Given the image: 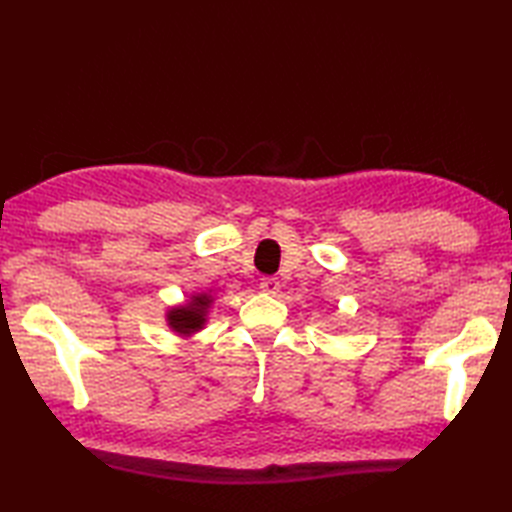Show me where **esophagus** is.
<instances>
[{
  "label": "esophagus",
  "mask_w": 512,
  "mask_h": 512,
  "mask_svg": "<svg viewBox=\"0 0 512 512\" xmlns=\"http://www.w3.org/2000/svg\"><path fill=\"white\" fill-rule=\"evenodd\" d=\"M259 290L266 292V295H275L279 290V281L275 277H262L259 279Z\"/></svg>",
  "instance_id": "obj_1"
}]
</instances>
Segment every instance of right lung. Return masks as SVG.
Instances as JSON below:
<instances>
[{
    "instance_id": "1",
    "label": "right lung",
    "mask_w": 512,
    "mask_h": 512,
    "mask_svg": "<svg viewBox=\"0 0 512 512\" xmlns=\"http://www.w3.org/2000/svg\"><path fill=\"white\" fill-rule=\"evenodd\" d=\"M211 303H213V297L209 292L191 295L189 303L171 308L167 312V325L180 336H191L195 332H200L206 323V314H209Z\"/></svg>"
}]
</instances>
